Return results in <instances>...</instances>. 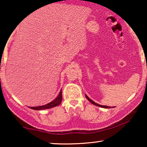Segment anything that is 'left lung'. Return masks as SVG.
<instances>
[{
  "label": "left lung",
  "instance_id": "left-lung-1",
  "mask_svg": "<svg viewBox=\"0 0 147 147\" xmlns=\"http://www.w3.org/2000/svg\"><path fill=\"white\" fill-rule=\"evenodd\" d=\"M86 98H87V99L89 100V101L91 102L92 104H94V105H96V106H100V107H101V108H110L111 107H110V106H102V105H100V104H96V102H94V101H92V100H91V99H90L89 98H88V96H87V95H86Z\"/></svg>",
  "mask_w": 147,
  "mask_h": 147
}]
</instances>
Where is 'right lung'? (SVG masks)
Masks as SVG:
<instances>
[{
  "mask_svg": "<svg viewBox=\"0 0 147 147\" xmlns=\"http://www.w3.org/2000/svg\"><path fill=\"white\" fill-rule=\"evenodd\" d=\"M62 101V92L61 90L60 91L59 95L55 100L49 102V104H45V105L41 106H36V107H29L30 108L36 110H44V109H48V108H51L55 106H59Z\"/></svg>",
  "mask_w": 147,
  "mask_h": 147,
  "instance_id": "add662e5",
  "label": "right lung"
}]
</instances>
